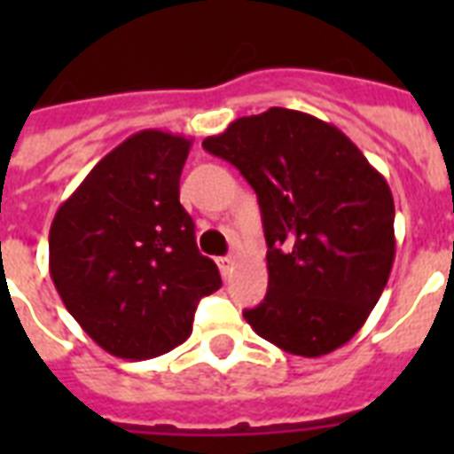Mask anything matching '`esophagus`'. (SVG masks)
Segmentation results:
<instances>
[{
    "label": "esophagus",
    "mask_w": 454,
    "mask_h": 454,
    "mask_svg": "<svg viewBox=\"0 0 454 454\" xmlns=\"http://www.w3.org/2000/svg\"><path fill=\"white\" fill-rule=\"evenodd\" d=\"M216 263H219V270L223 278H228L231 273H233V266H235L233 256H221V259H216Z\"/></svg>",
    "instance_id": "34e87169"
}]
</instances>
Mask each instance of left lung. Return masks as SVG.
<instances>
[{
  "label": "left lung",
  "mask_w": 454,
  "mask_h": 454,
  "mask_svg": "<svg viewBox=\"0 0 454 454\" xmlns=\"http://www.w3.org/2000/svg\"><path fill=\"white\" fill-rule=\"evenodd\" d=\"M202 148L240 169L262 207L269 292L242 316L278 348L317 358L344 346L394 266V195L358 145L313 115L240 117Z\"/></svg>",
  "instance_id": "obj_1"
}]
</instances>
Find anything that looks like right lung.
<instances>
[{"instance_id":"1","label":"right lung","mask_w":454,"mask_h":454,"mask_svg":"<svg viewBox=\"0 0 454 454\" xmlns=\"http://www.w3.org/2000/svg\"><path fill=\"white\" fill-rule=\"evenodd\" d=\"M192 138L144 129L110 151L59 207L49 273L80 327L117 358L184 344L202 297L221 287L178 202Z\"/></svg>"}]
</instances>
